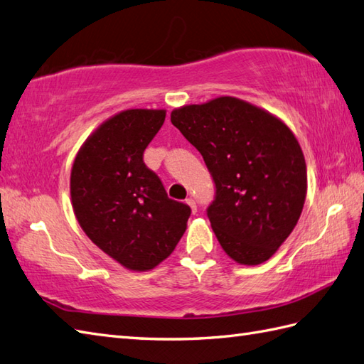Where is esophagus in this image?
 Listing matches in <instances>:
<instances>
[{
	"label": "esophagus",
	"mask_w": 364,
	"mask_h": 364,
	"mask_svg": "<svg viewBox=\"0 0 364 364\" xmlns=\"http://www.w3.org/2000/svg\"><path fill=\"white\" fill-rule=\"evenodd\" d=\"M186 205H188V206L191 208V210H192L193 214L197 213V205H196V201H193L192 198H188V200H186Z\"/></svg>",
	"instance_id": "34e87169"
}]
</instances>
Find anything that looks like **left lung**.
Returning a JSON list of instances; mask_svg holds the SVG:
<instances>
[{
	"mask_svg": "<svg viewBox=\"0 0 364 364\" xmlns=\"http://www.w3.org/2000/svg\"><path fill=\"white\" fill-rule=\"evenodd\" d=\"M172 124L213 175L208 217L218 243L240 265L264 264L296 226L307 196L302 149L284 121L232 96L175 108Z\"/></svg>",
	"mask_w": 364,
	"mask_h": 364,
	"instance_id": "left-lung-1",
	"label": "left lung"
}]
</instances>
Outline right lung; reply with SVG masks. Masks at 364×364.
<instances>
[{"mask_svg":"<svg viewBox=\"0 0 364 364\" xmlns=\"http://www.w3.org/2000/svg\"><path fill=\"white\" fill-rule=\"evenodd\" d=\"M166 109L129 108L108 117L74 158V215L88 239L130 272H149L172 255L191 208L171 200L142 154Z\"/></svg>","mask_w":364,"mask_h":364,"instance_id":"add662e5","label":"right lung"}]
</instances>
